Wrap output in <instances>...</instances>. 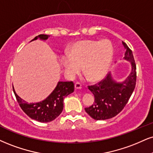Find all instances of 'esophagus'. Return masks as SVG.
Wrapping results in <instances>:
<instances>
[{
  "mask_svg": "<svg viewBox=\"0 0 153 153\" xmlns=\"http://www.w3.org/2000/svg\"><path fill=\"white\" fill-rule=\"evenodd\" d=\"M75 89H81V88H82V85L80 84V82H75Z\"/></svg>",
  "mask_w": 153,
  "mask_h": 153,
  "instance_id": "obj_1",
  "label": "esophagus"
}]
</instances>
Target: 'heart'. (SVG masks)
<instances>
[{
    "instance_id": "heart-1",
    "label": "heart",
    "mask_w": 153,
    "mask_h": 153,
    "mask_svg": "<svg viewBox=\"0 0 153 153\" xmlns=\"http://www.w3.org/2000/svg\"><path fill=\"white\" fill-rule=\"evenodd\" d=\"M113 58V48L109 40H80L72 45L68 56H62L61 64L69 78H74L83 67L85 74L95 81L106 75Z\"/></svg>"
}]
</instances>
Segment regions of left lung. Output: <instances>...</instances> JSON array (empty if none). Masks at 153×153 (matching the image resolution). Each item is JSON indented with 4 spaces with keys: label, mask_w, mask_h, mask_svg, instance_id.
<instances>
[{
    "label": "left lung",
    "mask_w": 153,
    "mask_h": 153,
    "mask_svg": "<svg viewBox=\"0 0 153 153\" xmlns=\"http://www.w3.org/2000/svg\"><path fill=\"white\" fill-rule=\"evenodd\" d=\"M125 48L123 59L130 61L131 72L124 81L117 82L109 73L98 83L88 86L94 95L95 101L85 110L92 118L104 120L116 116L128 103L136 84V65L132 51L123 42Z\"/></svg>",
    "instance_id": "1"
}]
</instances>
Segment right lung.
I'll return each mask as SVG.
<instances>
[{"mask_svg": "<svg viewBox=\"0 0 153 153\" xmlns=\"http://www.w3.org/2000/svg\"><path fill=\"white\" fill-rule=\"evenodd\" d=\"M50 36L40 34L35 37L33 40L40 38L45 40ZM13 89L16 100L20 107L27 116L38 122L48 123L58 117L63 110V99L74 91V83L73 82L59 81L52 93L45 100L36 103H27L16 94Z\"/></svg>", "mask_w": 153, "mask_h": 153, "instance_id": "right-lung-1", "label": "right lung"}]
</instances>
